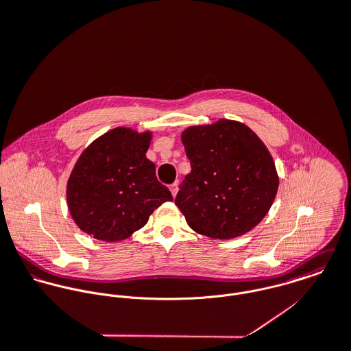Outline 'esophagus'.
Instances as JSON below:
<instances>
[{
	"mask_svg": "<svg viewBox=\"0 0 351 351\" xmlns=\"http://www.w3.org/2000/svg\"><path fill=\"white\" fill-rule=\"evenodd\" d=\"M169 188H170V192H171L173 197H176L177 193H178V181H176L174 184H171Z\"/></svg>",
	"mask_w": 351,
	"mask_h": 351,
	"instance_id": "esophagus-1",
	"label": "esophagus"
}]
</instances>
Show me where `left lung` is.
I'll list each match as a JSON object with an SVG mask.
<instances>
[{"mask_svg": "<svg viewBox=\"0 0 351 351\" xmlns=\"http://www.w3.org/2000/svg\"><path fill=\"white\" fill-rule=\"evenodd\" d=\"M192 171L176 205L189 227L213 239L252 230L269 212L278 189L274 160L246 124L220 119L188 127L181 135Z\"/></svg>", "mask_w": 351, "mask_h": 351, "instance_id": "left-lung-1", "label": "left lung"}]
</instances>
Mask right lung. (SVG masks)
Segmentation results:
<instances>
[{
    "mask_svg": "<svg viewBox=\"0 0 351 351\" xmlns=\"http://www.w3.org/2000/svg\"><path fill=\"white\" fill-rule=\"evenodd\" d=\"M152 132L113 128L93 141L75 162L67 181L70 215L81 231L95 239L119 242L149 221L170 191L147 159Z\"/></svg>",
    "mask_w": 351,
    "mask_h": 351,
    "instance_id": "1",
    "label": "right lung"
}]
</instances>
